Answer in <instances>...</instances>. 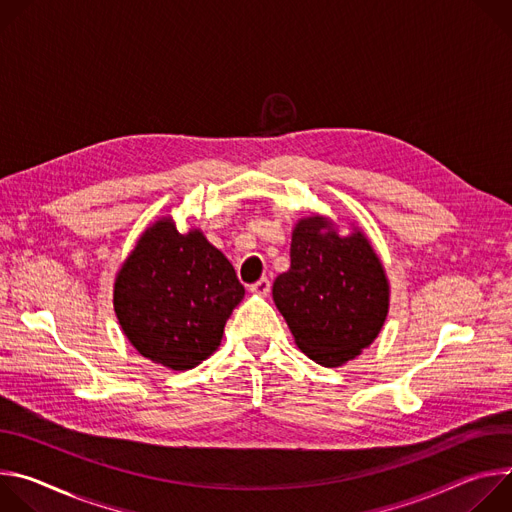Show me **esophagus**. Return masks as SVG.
Returning a JSON list of instances; mask_svg holds the SVG:
<instances>
[{
  "instance_id": "esophagus-1",
  "label": "esophagus",
  "mask_w": 512,
  "mask_h": 512,
  "mask_svg": "<svg viewBox=\"0 0 512 512\" xmlns=\"http://www.w3.org/2000/svg\"><path fill=\"white\" fill-rule=\"evenodd\" d=\"M249 291H251V294H255V296H267L269 291H271V281L267 277H261L259 281L251 283Z\"/></svg>"
}]
</instances>
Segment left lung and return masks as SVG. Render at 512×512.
Masks as SVG:
<instances>
[{
    "label": "left lung",
    "mask_w": 512,
    "mask_h": 512,
    "mask_svg": "<svg viewBox=\"0 0 512 512\" xmlns=\"http://www.w3.org/2000/svg\"><path fill=\"white\" fill-rule=\"evenodd\" d=\"M320 216L291 235V267L273 281V302L296 344L322 367H340L367 348L387 318L389 283L362 233L340 237Z\"/></svg>",
    "instance_id": "8db88e82"
}]
</instances>
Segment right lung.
<instances>
[{
  "instance_id": "add662e5",
  "label": "right lung",
  "mask_w": 512,
  "mask_h": 512,
  "mask_svg": "<svg viewBox=\"0 0 512 512\" xmlns=\"http://www.w3.org/2000/svg\"><path fill=\"white\" fill-rule=\"evenodd\" d=\"M245 287L200 231L170 221L145 231L115 281V314L139 354L188 371L221 344Z\"/></svg>"
}]
</instances>
